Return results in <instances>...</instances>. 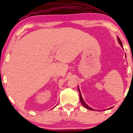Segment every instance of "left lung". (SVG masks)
Here are the masks:
<instances>
[{"instance_id":"obj_1","label":"left lung","mask_w":133,"mask_h":133,"mask_svg":"<svg viewBox=\"0 0 133 133\" xmlns=\"http://www.w3.org/2000/svg\"><path fill=\"white\" fill-rule=\"evenodd\" d=\"M117 37V41H118V42H119V44L121 45V46H122V48H123V45H122V42L121 41V40H120L119 37ZM125 56H126V54H125ZM77 89H78V91H79V94H80V100H81V102L83 106L85 108H86L87 109H88V110H92V111H96V110H94V109L92 108H91L90 107H89L88 105H87V103L85 102V101H83V99L82 97V94H81V91H80V90H79V87H78V88H77ZM111 108H112V107H111V108H110L109 109H111Z\"/></svg>"}]
</instances>
